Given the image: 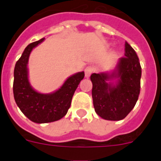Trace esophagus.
<instances>
[{
	"instance_id": "34e87169",
	"label": "esophagus",
	"mask_w": 161,
	"mask_h": 161,
	"mask_svg": "<svg viewBox=\"0 0 161 161\" xmlns=\"http://www.w3.org/2000/svg\"><path fill=\"white\" fill-rule=\"evenodd\" d=\"M94 71V69H93V67H87V68H85V77H89L90 76V75L92 73H93V72Z\"/></svg>"
}]
</instances>
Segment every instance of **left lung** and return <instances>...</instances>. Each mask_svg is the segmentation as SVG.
Wrapping results in <instances>:
<instances>
[{
    "label": "left lung",
    "instance_id": "8db88e82",
    "mask_svg": "<svg viewBox=\"0 0 161 161\" xmlns=\"http://www.w3.org/2000/svg\"><path fill=\"white\" fill-rule=\"evenodd\" d=\"M124 55L113 72L93 73L90 76L95 112L106 120L126 118L139 98L141 66L136 52L126 42ZM112 79L116 80L115 84L108 82Z\"/></svg>",
    "mask_w": 161,
    "mask_h": 161
}]
</instances>
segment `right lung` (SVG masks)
I'll return each instance as SVG.
<instances>
[{
  "mask_svg": "<svg viewBox=\"0 0 161 161\" xmlns=\"http://www.w3.org/2000/svg\"><path fill=\"white\" fill-rule=\"evenodd\" d=\"M44 40L29 44L14 68V96L21 111L36 123H52L65 116L70 108L72 98L78 85L85 76L80 72L69 76L58 90L52 93H40L31 87L28 79L27 64L32 50Z\"/></svg>",
  "mask_w": 161,
  "mask_h": 161,
  "instance_id": "right-lung-1",
  "label": "right lung"
}]
</instances>
